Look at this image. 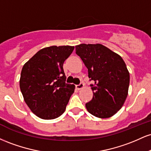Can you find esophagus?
Returning a JSON list of instances; mask_svg holds the SVG:
<instances>
[{"mask_svg":"<svg viewBox=\"0 0 151 151\" xmlns=\"http://www.w3.org/2000/svg\"><path fill=\"white\" fill-rule=\"evenodd\" d=\"M84 86V84H83V83H80V84H79V85H76V88H77V89L78 90H80L81 89H83Z\"/></svg>","mask_w":151,"mask_h":151,"instance_id":"34e87169","label":"esophagus"}]
</instances>
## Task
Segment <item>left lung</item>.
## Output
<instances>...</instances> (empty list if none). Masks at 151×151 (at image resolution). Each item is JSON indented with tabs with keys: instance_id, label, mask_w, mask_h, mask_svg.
<instances>
[{
	"instance_id": "obj_1",
	"label": "left lung",
	"mask_w": 151,
	"mask_h": 151,
	"mask_svg": "<svg viewBox=\"0 0 151 151\" xmlns=\"http://www.w3.org/2000/svg\"><path fill=\"white\" fill-rule=\"evenodd\" d=\"M76 54L88 69L92 99L86 104L90 114L100 119L113 116L121 109L129 92L130 74L117 53L101 44H80Z\"/></svg>"
}]
</instances>
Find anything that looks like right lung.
Wrapping results in <instances>:
<instances>
[{
    "label": "right lung",
    "mask_w": 151,
    "mask_h": 151,
    "mask_svg": "<svg viewBox=\"0 0 151 151\" xmlns=\"http://www.w3.org/2000/svg\"><path fill=\"white\" fill-rule=\"evenodd\" d=\"M74 46H51L38 51L22 67L20 88L31 111L45 120L65 112L75 86L65 82L64 62Z\"/></svg>",
    "instance_id": "right-lung-1"
}]
</instances>
